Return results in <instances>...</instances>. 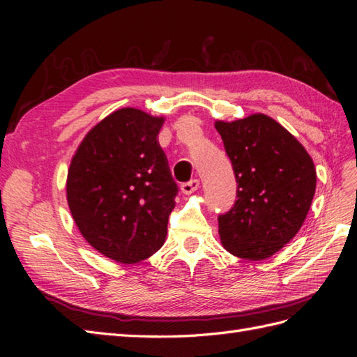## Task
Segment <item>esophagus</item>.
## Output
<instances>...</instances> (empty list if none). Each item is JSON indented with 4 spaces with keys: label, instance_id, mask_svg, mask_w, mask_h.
I'll use <instances>...</instances> for the list:
<instances>
[{
    "label": "esophagus",
    "instance_id": "1",
    "mask_svg": "<svg viewBox=\"0 0 357 357\" xmlns=\"http://www.w3.org/2000/svg\"><path fill=\"white\" fill-rule=\"evenodd\" d=\"M198 188H199V181L192 179L190 183H185V184L181 185V192H183L184 195H192V193L198 190Z\"/></svg>",
    "mask_w": 357,
    "mask_h": 357
}]
</instances>
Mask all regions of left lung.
Instances as JSON below:
<instances>
[{"label": "left lung", "instance_id": "left-lung-1", "mask_svg": "<svg viewBox=\"0 0 357 357\" xmlns=\"http://www.w3.org/2000/svg\"><path fill=\"white\" fill-rule=\"evenodd\" d=\"M238 183V199L218 218L227 252L264 261L288 244L304 224L316 192V167L305 147L264 115L216 121Z\"/></svg>", "mask_w": 357, "mask_h": 357}]
</instances>
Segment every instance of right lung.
Here are the masks:
<instances>
[{"instance_id": "obj_1", "label": "right lung", "mask_w": 357, "mask_h": 357, "mask_svg": "<svg viewBox=\"0 0 357 357\" xmlns=\"http://www.w3.org/2000/svg\"><path fill=\"white\" fill-rule=\"evenodd\" d=\"M165 118L124 107L82 138L67 170L66 195L79 233L119 264L162 247L178 193L158 144Z\"/></svg>"}]
</instances>
